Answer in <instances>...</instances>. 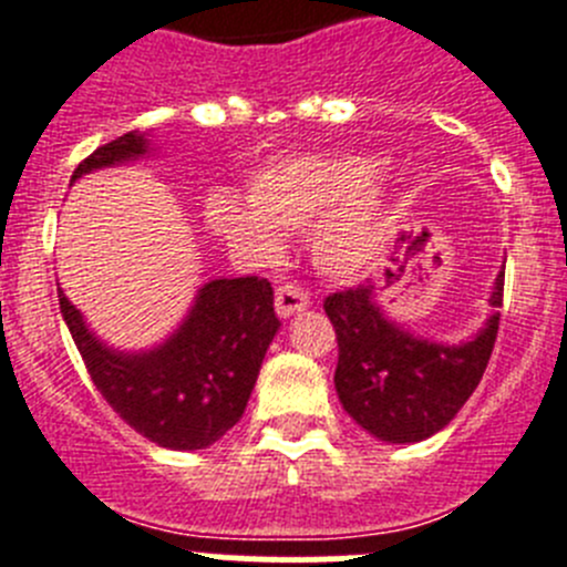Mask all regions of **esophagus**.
Here are the masks:
<instances>
[{
  "instance_id": "34e87169",
  "label": "esophagus",
  "mask_w": 567,
  "mask_h": 567,
  "mask_svg": "<svg viewBox=\"0 0 567 567\" xmlns=\"http://www.w3.org/2000/svg\"><path fill=\"white\" fill-rule=\"evenodd\" d=\"M309 307V295L298 287H278L275 289V312L280 318H292Z\"/></svg>"
}]
</instances>
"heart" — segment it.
Returning <instances> with one entry per match:
<instances>
[{
    "label": "heart",
    "instance_id": "obj_1",
    "mask_svg": "<svg viewBox=\"0 0 567 567\" xmlns=\"http://www.w3.org/2000/svg\"><path fill=\"white\" fill-rule=\"evenodd\" d=\"M204 218L247 260L275 258L284 233L307 229L315 267L329 278H354L383 255L392 204L372 155L300 153L260 164L249 175L247 202L215 193Z\"/></svg>",
    "mask_w": 567,
    "mask_h": 567
}]
</instances>
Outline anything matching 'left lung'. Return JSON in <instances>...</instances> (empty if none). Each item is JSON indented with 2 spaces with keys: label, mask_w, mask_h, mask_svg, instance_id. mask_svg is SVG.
<instances>
[{
  "label": "left lung",
  "mask_w": 567,
  "mask_h": 567,
  "mask_svg": "<svg viewBox=\"0 0 567 567\" xmlns=\"http://www.w3.org/2000/svg\"><path fill=\"white\" fill-rule=\"evenodd\" d=\"M503 280L505 269H499L488 298L491 315L457 343L420 338L400 327L385 315L380 303L385 287L374 280L329 295L323 309L338 334L334 392L346 414L383 443H420L452 423L488 365Z\"/></svg>",
  "instance_id": "8db88e82"
}]
</instances>
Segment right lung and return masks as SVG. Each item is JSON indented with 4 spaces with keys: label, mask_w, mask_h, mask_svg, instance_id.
Segmentation results:
<instances>
[{
    "label": "right lung",
    "mask_w": 567,
    "mask_h": 567,
    "mask_svg": "<svg viewBox=\"0 0 567 567\" xmlns=\"http://www.w3.org/2000/svg\"><path fill=\"white\" fill-rule=\"evenodd\" d=\"M150 155H155L150 133H124L87 155L73 184ZM59 309L110 409L150 443L173 452L207 449L238 423L280 329L272 287L255 275L202 284L182 323L162 343L135 352L104 343L62 287Z\"/></svg>",
    "instance_id": "obj_1"
}]
</instances>
